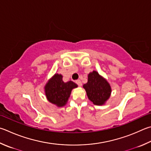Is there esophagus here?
I'll return each mask as SVG.
<instances>
[{"instance_id": "34e87169", "label": "esophagus", "mask_w": 151, "mask_h": 151, "mask_svg": "<svg viewBox=\"0 0 151 151\" xmlns=\"http://www.w3.org/2000/svg\"><path fill=\"white\" fill-rule=\"evenodd\" d=\"M76 83L79 86H82V82H81L80 80L76 81Z\"/></svg>"}]
</instances>
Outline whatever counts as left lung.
<instances>
[{
  "instance_id": "left-lung-1",
  "label": "left lung",
  "mask_w": 151,
  "mask_h": 151,
  "mask_svg": "<svg viewBox=\"0 0 151 151\" xmlns=\"http://www.w3.org/2000/svg\"><path fill=\"white\" fill-rule=\"evenodd\" d=\"M83 88L86 90L88 99L95 105H104L110 97V85L96 70L88 74V82L83 85Z\"/></svg>"
}]
</instances>
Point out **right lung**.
Masks as SVG:
<instances>
[{
    "label": "right lung",
    "mask_w": 151,
    "mask_h": 151,
    "mask_svg": "<svg viewBox=\"0 0 151 151\" xmlns=\"http://www.w3.org/2000/svg\"><path fill=\"white\" fill-rule=\"evenodd\" d=\"M78 85L73 81L64 83L61 74H55L45 86V93L49 102L57 107L66 105L70 93Z\"/></svg>",
    "instance_id": "obj_1"
}]
</instances>
